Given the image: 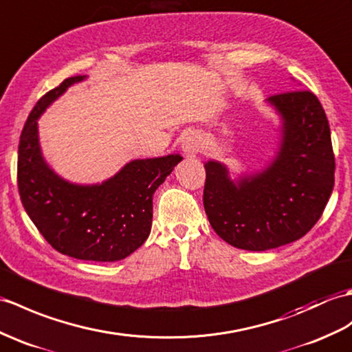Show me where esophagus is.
<instances>
[{
  "label": "esophagus",
  "instance_id": "esophagus-1",
  "mask_svg": "<svg viewBox=\"0 0 352 352\" xmlns=\"http://www.w3.org/2000/svg\"><path fill=\"white\" fill-rule=\"evenodd\" d=\"M201 146V136L195 132L187 133L183 141V151L187 157H196Z\"/></svg>",
  "mask_w": 352,
  "mask_h": 352
}]
</instances>
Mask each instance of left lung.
<instances>
[{
    "label": "left lung",
    "mask_w": 352,
    "mask_h": 352,
    "mask_svg": "<svg viewBox=\"0 0 352 352\" xmlns=\"http://www.w3.org/2000/svg\"><path fill=\"white\" fill-rule=\"evenodd\" d=\"M282 118V142L263 173L232 182L225 165H206L204 208L220 239L244 250H268L306 235L334 186L330 126L318 97L296 89L270 96Z\"/></svg>",
    "instance_id": "8db88e82"
}]
</instances>
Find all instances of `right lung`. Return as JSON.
<instances>
[{"instance_id": "add662e5", "label": "right lung", "mask_w": 352, "mask_h": 352, "mask_svg": "<svg viewBox=\"0 0 352 352\" xmlns=\"http://www.w3.org/2000/svg\"><path fill=\"white\" fill-rule=\"evenodd\" d=\"M84 78L64 79L31 111L19 141L18 189L27 214L55 250L76 259L113 263L148 239L153 193L183 157L169 154L133 160L112 178L93 186L73 184L56 175L40 151L37 120Z\"/></svg>"}]
</instances>
